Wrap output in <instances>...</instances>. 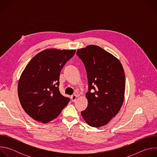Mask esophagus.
I'll return each mask as SVG.
<instances>
[{
  "mask_svg": "<svg viewBox=\"0 0 157 157\" xmlns=\"http://www.w3.org/2000/svg\"><path fill=\"white\" fill-rule=\"evenodd\" d=\"M77 98H78V96H77V95H76V94L72 95V96H71V101H72V102H75V101L76 100Z\"/></svg>",
  "mask_w": 157,
  "mask_h": 157,
  "instance_id": "esophagus-1",
  "label": "esophagus"
}]
</instances>
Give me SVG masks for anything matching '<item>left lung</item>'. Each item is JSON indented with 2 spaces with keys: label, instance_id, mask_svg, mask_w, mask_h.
Here are the masks:
<instances>
[{
  "label": "left lung",
  "instance_id": "8db88e82",
  "mask_svg": "<svg viewBox=\"0 0 157 157\" xmlns=\"http://www.w3.org/2000/svg\"><path fill=\"white\" fill-rule=\"evenodd\" d=\"M77 55L85 66L89 86L86 94L88 104L81 112L82 117L91 127L104 126L117 114L123 104V67L117 58L97 45L78 49Z\"/></svg>",
  "mask_w": 157,
  "mask_h": 157
}]
</instances>
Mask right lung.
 <instances>
[{"label":"right lung","mask_w":157,"mask_h":157,"mask_svg":"<svg viewBox=\"0 0 157 157\" xmlns=\"http://www.w3.org/2000/svg\"><path fill=\"white\" fill-rule=\"evenodd\" d=\"M75 50L50 48L36 55L22 72L18 84L20 102L34 120L46 124L57 117L70 98L59 90V73Z\"/></svg>","instance_id":"right-lung-1"}]
</instances>
